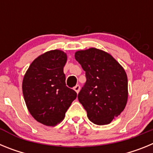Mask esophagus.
<instances>
[{
    "label": "esophagus",
    "mask_w": 153,
    "mask_h": 153,
    "mask_svg": "<svg viewBox=\"0 0 153 153\" xmlns=\"http://www.w3.org/2000/svg\"><path fill=\"white\" fill-rule=\"evenodd\" d=\"M79 88H80V86H79V85H76V86H75L74 87V90H75L76 93H79Z\"/></svg>",
    "instance_id": "obj_1"
}]
</instances>
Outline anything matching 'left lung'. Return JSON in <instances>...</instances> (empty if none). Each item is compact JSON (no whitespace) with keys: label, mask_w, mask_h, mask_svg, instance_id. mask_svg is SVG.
I'll return each mask as SVG.
<instances>
[{"label":"left lung","mask_w":153,"mask_h":153,"mask_svg":"<svg viewBox=\"0 0 153 153\" xmlns=\"http://www.w3.org/2000/svg\"><path fill=\"white\" fill-rule=\"evenodd\" d=\"M75 59L86 77L78 94L79 102L92 123L109 124L126 106L128 79L125 70L109 53L95 47L76 51Z\"/></svg>","instance_id":"left-lung-1"}]
</instances>
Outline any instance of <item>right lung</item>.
Wrapping results in <instances>:
<instances>
[{
  "mask_svg": "<svg viewBox=\"0 0 153 153\" xmlns=\"http://www.w3.org/2000/svg\"><path fill=\"white\" fill-rule=\"evenodd\" d=\"M67 60L63 51H47L31 63L23 79V95L28 111L47 126L62 122L76 98V93L66 86L63 67Z\"/></svg>",
  "mask_w": 153,
  "mask_h": 153,
  "instance_id": "1",
  "label": "right lung"
}]
</instances>
